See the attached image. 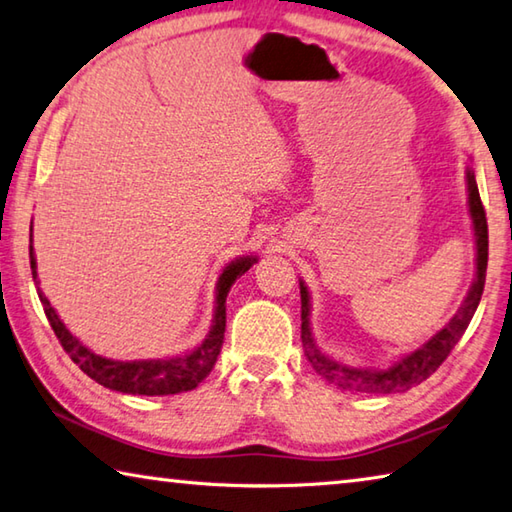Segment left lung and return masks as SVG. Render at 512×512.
Wrapping results in <instances>:
<instances>
[{"label":"left lung","instance_id":"1","mask_svg":"<svg viewBox=\"0 0 512 512\" xmlns=\"http://www.w3.org/2000/svg\"><path fill=\"white\" fill-rule=\"evenodd\" d=\"M468 204H470V218L474 227V242H477V276L465 297L463 306L459 312L450 319L443 330L425 342L418 351L409 353L398 360L396 364L387 366V369H355V366L339 364L330 360L319 351L315 339H312L310 330V294L306 283L299 281L301 285V342L303 351H306L308 362L312 364L321 378L326 382L335 384V387L344 391H360L371 393V396H387V393H402L414 389L416 384L425 382L438 366H441L447 355L452 353V348L459 344L465 328L470 326V321L477 312V306L483 294V285H486V267H488V222L486 211H483L477 179H474V170L468 168Z\"/></svg>","mask_w":512,"mask_h":512}]
</instances>
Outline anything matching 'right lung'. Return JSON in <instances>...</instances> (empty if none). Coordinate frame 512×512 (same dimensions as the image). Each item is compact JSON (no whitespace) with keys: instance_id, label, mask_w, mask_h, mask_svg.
<instances>
[{"instance_id":"obj_1","label":"right lung","mask_w":512,"mask_h":512,"mask_svg":"<svg viewBox=\"0 0 512 512\" xmlns=\"http://www.w3.org/2000/svg\"><path fill=\"white\" fill-rule=\"evenodd\" d=\"M29 254L33 281L38 285V265H35L33 247ZM256 261V256H242L224 267L218 285H215V315L209 335H206L204 342L197 346L195 351L179 357H168V360L119 362L96 355L69 333L67 326L60 321L58 312L51 308L49 299L44 297V292L40 288L38 297L42 301L44 315H47L60 346L65 348V353L74 360V364L80 366V371L89 375V378L103 384L105 389L130 393V396H173V393L195 389L197 384L211 373L215 362H218L224 339V326H227V294L238 276L245 274Z\"/></svg>"}]
</instances>
